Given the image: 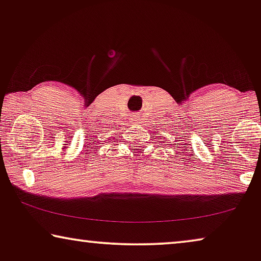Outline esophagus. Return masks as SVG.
<instances>
[{
    "label": "esophagus",
    "mask_w": 261,
    "mask_h": 261,
    "mask_svg": "<svg viewBox=\"0 0 261 261\" xmlns=\"http://www.w3.org/2000/svg\"><path fill=\"white\" fill-rule=\"evenodd\" d=\"M134 119H135V120H137V116H136V117H135Z\"/></svg>",
    "instance_id": "1"
}]
</instances>
